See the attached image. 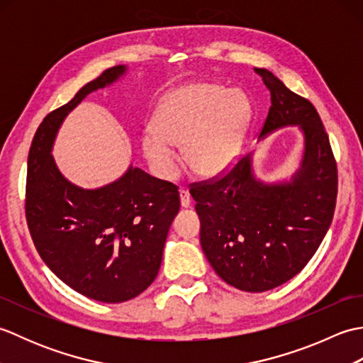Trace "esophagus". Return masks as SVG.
Here are the masks:
<instances>
[{
    "instance_id": "obj_1",
    "label": "esophagus",
    "mask_w": 363,
    "mask_h": 363,
    "mask_svg": "<svg viewBox=\"0 0 363 363\" xmlns=\"http://www.w3.org/2000/svg\"><path fill=\"white\" fill-rule=\"evenodd\" d=\"M179 196H181V206L184 207V209H187V207H190V204H191V196H190L189 191L181 189V190H179Z\"/></svg>"
}]
</instances>
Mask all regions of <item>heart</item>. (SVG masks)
<instances>
[{
	"label": "heart",
	"instance_id": "obj_1",
	"mask_svg": "<svg viewBox=\"0 0 363 363\" xmlns=\"http://www.w3.org/2000/svg\"><path fill=\"white\" fill-rule=\"evenodd\" d=\"M251 115L242 91L209 82L179 87L159 104L154 130L143 135V152L162 177L176 173L173 146H182L184 162L194 174L220 176L234 165Z\"/></svg>",
	"mask_w": 363,
	"mask_h": 363
}]
</instances>
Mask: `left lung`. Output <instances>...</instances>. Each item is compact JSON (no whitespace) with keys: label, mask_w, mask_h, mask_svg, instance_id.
<instances>
[{"label":"left lung","mask_w":363,"mask_h":363,"mask_svg":"<svg viewBox=\"0 0 363 363\" xmlns=\"http://www.w3.org/2000/svg\"><path fill=\"white\" fill-rule=\"evenodd\" d=\"M272 95L259 140L298 126L304 152L290 181L267 184L252 172V154L218 179L190 189L201 221V248L223 281L259 293L290 281L312 259L334 217L337 164L313 104L256 68Z\"/></svg>","instance_id":"1"}]
</instances>
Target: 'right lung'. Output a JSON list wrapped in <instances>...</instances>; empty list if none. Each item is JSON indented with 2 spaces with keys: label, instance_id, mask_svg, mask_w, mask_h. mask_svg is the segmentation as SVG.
Wrapping results in <instances>:
<instances>
[{
  "label": "right lung",
  "instance_id": "right-lung-1",
  "mask_svg": "<svg viewBox=\"0 0 363 363\" xmlns=\"http://www.w3.org/2000/svg\"><path fill=\"white\" fill-rule=\"evenodd\" d=\"M126 72L109 68L46 115L28 156L25 209L35 250L68 287L109 304L135 298L156 279L179 191L133 165L107 186L82 189L59 172L51 151L67 115Z\"/></svg>",
  "mask_w": 363,
  "mask_h": 363
}]
</instances>
